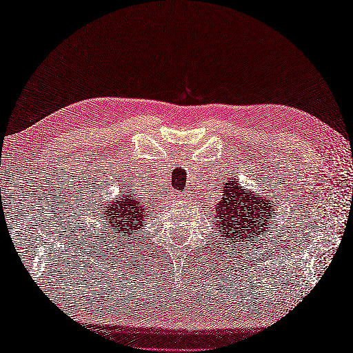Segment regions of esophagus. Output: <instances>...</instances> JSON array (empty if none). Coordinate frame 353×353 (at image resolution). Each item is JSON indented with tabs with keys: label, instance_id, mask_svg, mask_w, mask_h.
Listing matches in <instances>:
<instances>
[{
	"label": "esophagus",
	"instance_id": "obj_1",
	"mask_svg": "<svg viewBox=\"0 0 353 353\" xmlns=\"http://www.w3.org/2000/svg\"><path fill=\"white\" fill-rule=\"evenodd\" d=\"M179 197H182V196H179Z\"/></svg>",
	"mask_w": 353,
	"mask_h": 353
}]
</instances>
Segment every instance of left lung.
Returning a JSON list of instances; mask_svg holds the SVG:
<instances>
[{
	"label": "left lung",
	"instance_id": "left-lung-1",
	"mask_svg": "<svg viewBox=\"0 0 353 353\" xmlns=\"http://www.w3.org/2000/svg\"><path fill=\"white\" fill-rule=\"evenodd\" d=\"M221 191L223 197L219 205H215L214 216L215 228L219 230L216 234L232 243L234 249V243L245 247L247 241H258L268 224H273L276 208L272 199L241 188L234 177L224 181Z\"/></svg>",
	"mask_w": 353,
	"mask_h": 353
}]
</instances>
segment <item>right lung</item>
<instances>
[{
  "label": "right lung",
  "mask_w": 353,
  "mask_h": 353,
  "mask_svg": "<svg viewBox=\"0 0 353 353\" xmlns=\"http://www.w3.org/2000/svg\"><path fill=\"white\" fill-rule=\"evenodd\" d=\"M139 199L130 191V194L109 201V205L101 209L100 219H104L106 228H112L110 234L115 232V236H133L134 232L145 226L148 208Z\"/></svg>",
  "instance_id": "obj_1"
}]
</instances>
